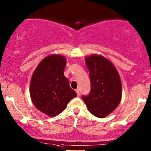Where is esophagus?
I'll use <instances>...</instances> for the list:
<instances>
[{"label": "esophagus", "instance_id": "1", "mask_svg": "<svg viewBox=\"0 0 151 151\" xmlns=\"http://www.w3.org/2000/svg\"><path fill=\"white\" fill-rule=\"evenodd\" d=\"M76 93H77V96H80V90L79 89L76 90Z\"/></svg>", "mask_w": 151, "mask_h": 151}]
</instances>
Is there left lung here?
I'll list each match as a JSON object with an SVG mask.
<instances>
[{
	"label": "left lung",
	"instance_id": "left-lung-1",
	"mask_svg": "<svg viewBox=\"0 0 151 151\" xmlns=\"http://www.w3.org/2000/svg\"><path fill=\"white\" fill-rule=\"evenodd\" d=\"M89 70L91 89L82 98L88 111L98 118H104L120 104L122 85L119 74L106 58L92 55L85 58Z\"/></svg>",
	"mask_w": 151,
	"mask_h": 151
}]
</instances>
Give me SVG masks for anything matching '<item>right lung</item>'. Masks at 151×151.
<instances>
[{
	"label": "right lung",
	"instance_id": "1",
	"mask_svg": "<svg viewBox=\"0 0 151 151\" xmlns=\"http://www.w3.org/2000/svg\"><path fill=\"white\" fill-rule=\"evenodd\" d=\"M66 59L60 55L44 58L31 77L30 94L34 106L48 116L55 117L66 109L77 93L64 76Z\"/></svg>",
	"mask_w": 151,
	"mask_h": 151
}]
</instances>
